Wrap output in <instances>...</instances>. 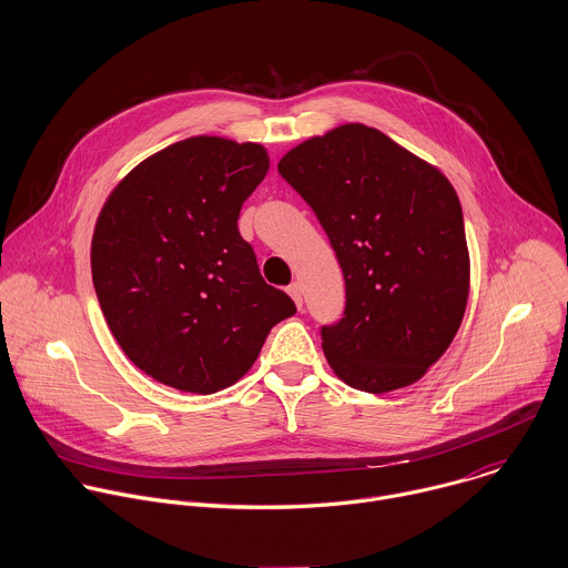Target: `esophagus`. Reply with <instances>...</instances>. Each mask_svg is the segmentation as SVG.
<instances>
[{
	"label": "esophagus",
	"mask_w": 568,
	"mask_h": 568,
	"mask_svg": "<svg viewBox=\"0 0 568 568\" xmlns=\"http://www.w3.org/2000/svg\"><path fill=\"white\" fill-rule=\"evenodd\" d=\"M287 294L294 298L296 307L301 310V307H303V290H301V283H292V285H287Z\"/></svg>",
	"instance_id": "1"
}]
</instances>
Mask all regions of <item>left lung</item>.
Wrapping results in <instances>:
<instances>
[{
	"instance_id": "left-lung-1",
	"label": "left lung",
	"mask_w": 568,
	"mask_h": 568,
	"mask_svg": "<svg viewBox=\"0 0 568 568\" xmlns=\"http://www.w3.org/2000/svg\"><path fill=\"white\" fill-rule=\"evenodd\" d=\"M278 173L312 207L345 278V312L321 329L349 388H406L453 343L470 258L448 178L379 129L341 124L290 149Z\"/></svg>"
}]
</instances>
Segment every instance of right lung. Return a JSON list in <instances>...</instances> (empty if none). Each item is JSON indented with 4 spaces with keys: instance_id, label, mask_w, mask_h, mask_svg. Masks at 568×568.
<instances>
[{
    "instance_id": "obj_1",
    "label": "right lung",
    "mask_w": 568,
    "mask_h": 568,
    "mask_svg": "<svg viewBox=\"0 0 568 568\" xmlns=\"http://www.w3.org/2000/svg\"><path fill=\"white\" fill-rule=\"evenodd\" d=\"M267 169L256 142L196 135L142 160L106 199L93 285L115 341L151 379L196 395L230 388L296 312L239 232Z\"/></svg>"
}]
</instances>
